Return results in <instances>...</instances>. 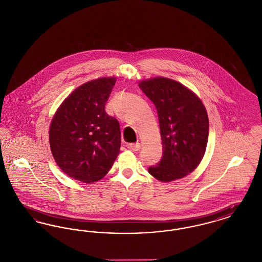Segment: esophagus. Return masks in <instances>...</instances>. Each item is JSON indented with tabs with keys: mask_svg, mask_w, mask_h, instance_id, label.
<instances>
[{
	"mask_svg": "<svg viewBox=\"0 0 262 262\" xmlns=\"http://www.w3.org/2000/svg\"><path fill=\"white\" fill-rule=\"evenodd\" d=\"M126 147L130 150V151L136 152V151H138L139 148H140V144H139V143H128V144L126 145Z\"/></svg>",
	"mask_w": 262,
	"mask_h": 262,
	"instance_id": "esophagus-1",
	"label": "esophagus"
}]
</instances>
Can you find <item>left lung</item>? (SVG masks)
<instances>
[{
    "mask_svg": "<svg viewBox=\"0 0 262 262\" xmlns=\"http://www.w3.org/2000/svg\"><path fill=\"white\" fill-rule=\"evenodd\" d=\"M138 86L156 107L162 139V158L148 172L165 183L182 179L196 169L205 153L206 109L191 90L170 78L144 79Z\"/></svg>",
    "mask_w": 262,
    "mask_h": 262,
    "instance_id": "8db88e82",
    "label": "left lung"
}]
</instances>
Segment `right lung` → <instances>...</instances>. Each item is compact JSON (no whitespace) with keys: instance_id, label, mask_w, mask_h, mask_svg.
<instances>
[{"instance_id":"obj_1","label":"right lung","mask_w":262,"mask_h":262,"mask_svg":"<svg viewBox=\"0 0 262 262\" xmlns=\"http://www.w3.org/2000/svg\"><path fill=\"white\" fill-rule=\"evenodd\" d=\"M115 83L116 77H101L78 86L51 122L55 161L64 174L85 184L104 178L120 153V124L105 111Z\"/></svg>"}]
</instances>
